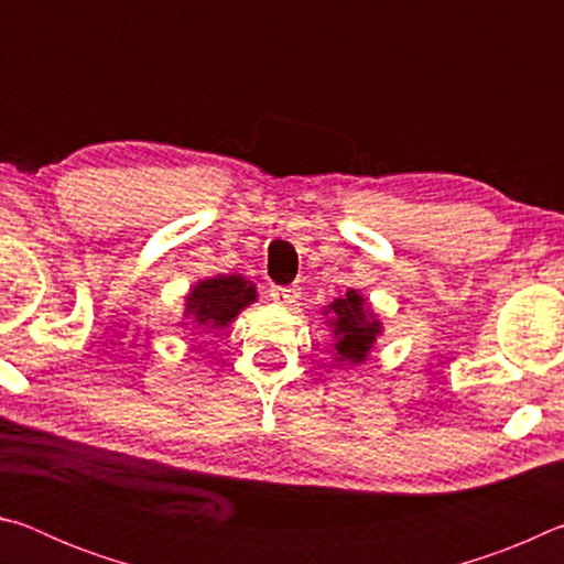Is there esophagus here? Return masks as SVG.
<instances>
[{
    "label": "esophagus",
    "instance_id": "obj_1",
    "mask_svg": "<svg viewBox=\"0 0 564 564\" xmlns=\"http://www.w3.org/2000/svg\"><path fill=\"white\" fill-rule=\"evenodd\" d=\"M269 295L281 305H291V303L301 299V293H299V289H295V285H271Z\"/></svg>",
    "mask_w": 564,
    "mask_h": 564
}]
</instances>
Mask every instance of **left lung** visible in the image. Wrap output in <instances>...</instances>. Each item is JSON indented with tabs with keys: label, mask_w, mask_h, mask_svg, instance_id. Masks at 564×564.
<instances>
[{
	"label": "left lung",
	"mask_w": 564,
	"mask_h": 564,
	"mask_svg": "<svg viewBox=\"0 0 564 564\" xmlns=\"http://www.w3.org/2000/svg\"><path fill=\"white\" fill-rule=\"evenodd\" d=\"M336 313V350L340 360L360 362L366 360L370 346H373L376 336L380 333L378 321H368L366 308H362V299L356 291H348L346 299H338L330 305Z\"/></svg>",
	"instance_id": "left-lung-1"
}]
</instances>
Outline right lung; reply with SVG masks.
<instances>
[{
  "instance_id": "right-lung-1",
  "label": "right lung",
  "mask_w": 564,
  "mask_h": 564,
  "mask_svg": "<svg viewBox=\"0 0 564 564\" xmlns=\"http://www.w3.org/2000/svg\"><path fill=\"white\" fill-rule=\"evenodd\" d=\"M186 301V313L194 316L198 326L216 330L226 328L243 305L256 301V289L241 275H218L198 283Z\"/></svg>"
}]
</instances>
